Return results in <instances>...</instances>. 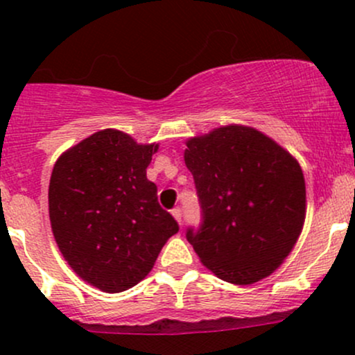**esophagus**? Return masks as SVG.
<instances>
[{"label": "esophagus", "instance_id": "1", "mask_svg": "<svg viewBox=\"0 0 355 355\" xmlns=\"http://www.w3.org/2000/svg\"><path fill=\"white\" fill-rule=\"evenodd\" d=\"M172 215L175 217V220H177V222L182 225V209L180 207H175V209L172 210Z\"/></svg>", "mask_w": 355, "mask_h": 355}]
</instances>
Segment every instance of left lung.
<instances>
[{
    "mask_svg": "<svg viewBox=\"0 0 355 355\" xmlns=\"http://www.w3.org/2000/svg\"><path fill=\"white\" fill-rule=\"evenodd\" d=\"M185 165L202 209L187 240L203 266L237 285L270 275L304 227L305 180L295 158L259 130L229 125L190 138Z\"/></svg>",
    "mask_w": 355,
    "mask_h": 355,
    "instance_id": "left-lung-1",
    "label": "left lung"
}]
</instances>
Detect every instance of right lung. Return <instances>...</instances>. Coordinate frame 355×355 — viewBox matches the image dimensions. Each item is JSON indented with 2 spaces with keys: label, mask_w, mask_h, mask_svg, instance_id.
Listing matches in <instances>:
<instances>
[{
  "label": "right lung",
  "mask_w": 355,
  "mask_h": 355,
  "mask_svg": "<svg viewBox=\"0 0 355 355\" xmlns=\"http://www.w3.org/2000/svg\"><path fill=\"white\" fill-rule=\"evenodd\" d=\"M157 150L107 128L71 146L53 166L48 205L60 252L81 279L108 294L144 280L178 232L146 178Z\"/></svg>",
  "instance_id": "right-lung-1"
}]
</instances>
